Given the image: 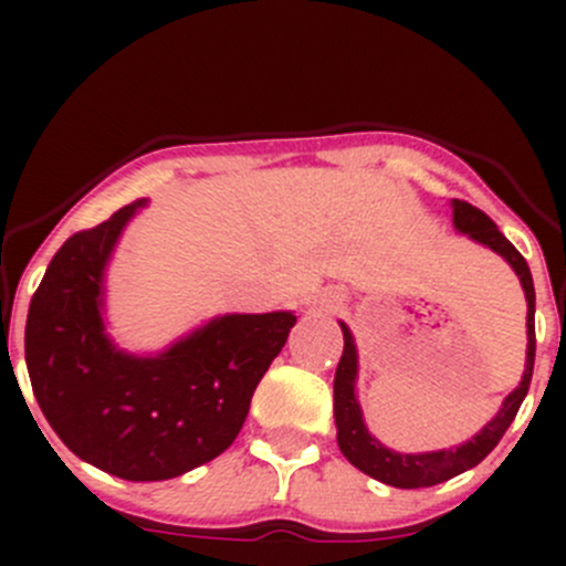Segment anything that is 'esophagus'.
Returning <instances> with one entry per match:
<instances>
[{"mask_svg": "<svg viewBox=\"0 0 566 566\" xmlns=\"http://www.w3.org/2000/svg\"><path fill=\"white\" fill-rule=\"evenodd\" d=\"M310 304L325 306V310H331V306H334V304H339V295H336V293H319V295H315V298L310 301Z\"/></svg>", "mask_w": 566, "mask_h": 566, "instance_id": "esophagus-1", "label": "esophagus"}]
</instances>
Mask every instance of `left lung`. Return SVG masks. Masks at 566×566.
I'll return each instance as SVG.
<instances>
[{"label":"left lung","mask_w":566,"mask_h":566,"mask_svg":"<svg viewBox=\"0 0 566 566\" xmlns=\"http://www.w3.org/2000/svg\"><path fill=\"white\" fill-rule=\"evenodd\" d=\"M454 227L465 235H471L473 241L484 243L493 251H499L515 273L521 276L523 290H526L528 301V356H526V373H523L521 386L504 399L499 416L484 427L479 436H473L471 441L462 443L458 449H443V452H427V454H397L391 449H386L378 438H373L364 427L361 408H358L356 399V345H353V336L347 331V325L342 323V334H345V350H342L339 367L334 375V419H336V441H339L342 454L358 468V471L369 473L378 482L391 484V488L402 490H416V488H432V484H441L447 479L458 476V473L468 471V468L479 465L504 438V432L510 430V424L515 421L517 410H521L523 399H526L528 386H531V373H534V353H536V334H534V279H531L526 256L521 254L510 241L504 238V232L493 224L488 213H482L479 208H473L471 202H462L454 199Z\"/></svg>","instance_id":"1"}]
</instances>
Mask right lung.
<instances>
[{"label": "right lung", "mask_w": 566, "mask_h": 566, "mask_svg": "<svg viewBox=\"0 0 566 566\" xmlns=\"http://www.w3.org/2000/svg\"><path fill=\"white\" fill-rule=\"evenodd\" d=\"M142 199L67 238L27 315L32 391L73 454L130 482L172 479L219 458L295 315H227L158 358L114 350L101 319L104 265Z\"/></svg>", "instance_id": "add662e5"}]
</instances>
